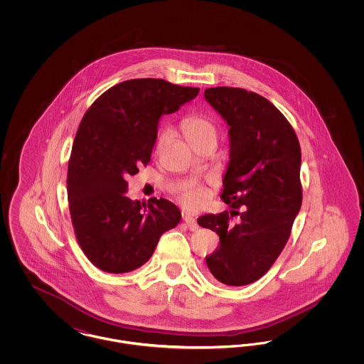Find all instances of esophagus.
Here are the masks:
<instances>
[{
  "label": "esophagus",
  "instance_id": "esophagus-1",
  "mask_svg": "<svg viewBox=\"0 0 364 364\" xmlns=\"http://www.w3.org/2000/svg\"><path fill=\"white\" fill-rule=\"evenodd\" d=\"M183 220H184L186 225L188 226V229H190L191 232H196V230L199 229V225L196 224V220H195L193 217H191V215H183Z\"/></svg>",
  "mask_w": 364,
  "mask_h": 364
}]
</instances>
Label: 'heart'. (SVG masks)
Returning <instances> with one entry per match:
<instances>
[{
  "label": "heart",
  "instance_id": "b5f03b06",
  "mask_svg": "<svg viewBox=\"0 0 364 364\" xmlns=\"http://www.w3.org/2000/svg\"><path fill=\"white\" fill-rule=\"evenodd\" d=\"M183 131H184L186 138L190 141L191 146L198 144L200 141H206V140L217 141V138H218L217 125L210 117L203 116V114H195V116L187 117L183 122ZM169 135L171 134L168 129L162 131L158 136L156 144L162 146L169 139ZM205 198H206L205 190L196 188V187L186 188L180 196L181 203L187 208H199L203 203Z\"/></svg>",
  "mask_w": 364,
  "mask_h": 364
}]
</instances>
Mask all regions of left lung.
<instances>
[{
  "label": "left lung",
  "mask_w": 364,
  "mask_h": 364,
  "mask_svg": "<svg viewBox=\"0 0 364 364\" xmlns=\"http://www.w3.org/2000/svg\"><path fill=\"white\" fill-rule=\"evenodd\" d=\"M205 98L229 127L221 198L232 210L205 214L198 224L220 236V247L206 257L210 274L242 287L272 267L289 239L301 206L300 144L282 113L259 94L213 87ZM229 213L241 215L236 226L228 223Z\"/></svg>",
  "instance_id": "1"
}]
</instances>
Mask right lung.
Here are the masks:
<instances>
[{
  "mask_svg": "<svg viewBox=\"0 0 364 364\" xmlns=\"http://www.w3.org/2000/svg\"><path fill=\"white\" fill-rule=\"evenodd\" d=\"M198 92L162 79L127 80L105 91L80 122L67 177L70 218L87 258L106 273L144 264L180 223V210L164 198L131 200L127 178L150 162L159 119Z\"/></svg>",
  "mask_w": 364,
  "mask_h": 364,
  "instance_id": "add662e5",
  "label": "right lung"
}]
</instances>
